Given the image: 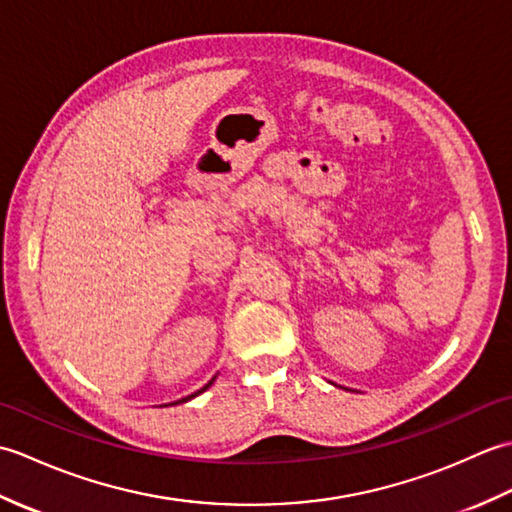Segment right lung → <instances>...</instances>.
<instances>
[{"instance_id": "add662e5", "label": "right lung", "mask_w": 512, "mask_h": 512, "mask_svg": "<svg viewBox=\"0 0 512 512\" xmlns=\"http://www.w3.org/2000/svg\"><path fill=\"white\" fill-rule=\"evenodd\" d=\"M213 380H215V376H213V378L209 380V383H206V385H204V387H202L200 391H195V394H191V396H187V398H182V400H178V402H187V400H191V398H195V396H200V394H202V391H206V389H209V387L213 385Z\"/></svg>"}]
</instances>
